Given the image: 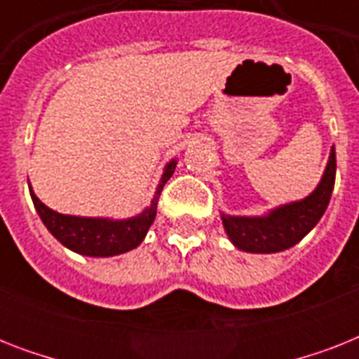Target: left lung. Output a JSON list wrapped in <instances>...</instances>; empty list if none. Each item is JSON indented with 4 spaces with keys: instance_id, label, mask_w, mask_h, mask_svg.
<instances>
[{
    "instance_id": "left-lung-1",
    "label": "left lung",
    "mask_w": 359,
    "mask_h": 359,
    "mask_svg": "<svg viewBox=\"0 0 359 359\" xmlns=\"http://www.w3.org/2000/svg\"><path fill=\"white\" fill-rule=\"evenodd\" d=\"M335 184V149L330 152L328 165L320 184L302 201L283 205L266 216H227L222 214L231 242L250 253H276L298 244L323 218Z\"/></svg>"
}]
</instances>
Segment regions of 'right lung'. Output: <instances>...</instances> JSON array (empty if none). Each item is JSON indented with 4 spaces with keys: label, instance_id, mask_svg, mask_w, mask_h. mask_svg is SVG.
<instances>
[{
    "label": "right lung",
    "instance_id": "add662e5",
    "mask_svg": "<svg viewBox=\"0 0 359 359\" xmlns=\"http://www.w3.org/2000/svg\"><path fill=\"white\" fill-rule=\"evenodd\" d=\"M177 162L165 165L162 180L158 184L156 196L151 201V207L145 208L140 216L128 219H106V218H78V216H67L59 214L52 208H48L39 197L31 191V199L35 205L36 212L41 216L42 224L52 233L55 238L69 250L89 257H111L119 255L124 251L137 248L143 242L147 231L156 218V205L160 191L169 177L173 175Z\"/></svg>",
    "mask_w": 359,
    "mask_h": 359
}]
</instances>
